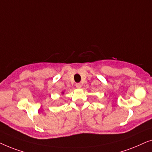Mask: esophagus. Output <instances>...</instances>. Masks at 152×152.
Returning a JSON list of instances; mask_svg holds the SVG:
<instances>
[{
    "instance_id": "esophagus-1",
    "label": "esophagus",
    "mask_w": 152,
    "mask_h": 152,
    "mask_svg": "<svg viewBox=\"0 0 152 152\" xmlns=\"http://www.w3.org/2000/svg\"><path fill=\"white\" fill-rule=\"evenodd\" d=\"M75 86H76L77 88H80L81 87H82V84H81L80 83H77V84H75Z\"/></svg>"
}]
</instances>
